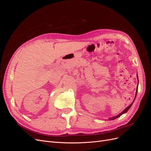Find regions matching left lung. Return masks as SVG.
I'll list each match as a JSON object with an SVG mask.
<instances>
[{
    "label": "left lung",
    "mask_w": 151,
    "mask_h": 151,
    "mask_svg": "<svg viewBox=\"0 0 151 151\" xmlns=\"http://www.w3.org/2000/svg\"><path fill=\"white\" fill-rule=\"evenodd\" d=\"M137 79H138V76H137ZM139 80V79H138ZM137 91H136V94H135V98H136V96H137ZM135 99H134V100H135ZM134 101L132 102L129 106H127L124 110H123L122 113H120V114H118V115H116V116H113L112 118H109V120H115V119H116V118H118V117H120L122 115H123V114H124V113H127V111H128V110H129V109L130 108V107L132 106V104H133V103H134Z\"/></svg>",
    "instance_id": "1"
}]
</instances>
